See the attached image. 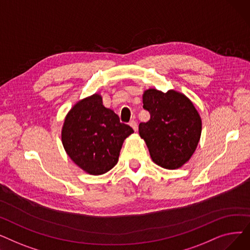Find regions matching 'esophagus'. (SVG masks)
Listing matches in <instances>:
<instances>
[{"label":"esophagus","instance_id":"obj_1","mask_svg":"<svg viewBox=\"0 0 250 250\" xmlns=\"http://www.w3.org/2000/svg\"><path fill=\"white\" fill-rule=\"evenodd\" d=\"M129 125L133 127V129L135 130V132H137V130H138V124H137L136 121H130L129 122Z\"/></svg>","mask_w":250,"mask_h":250}]
</instances>
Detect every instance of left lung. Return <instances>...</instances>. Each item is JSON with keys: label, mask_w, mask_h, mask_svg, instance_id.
<instances>
[{"label": "left lung", "mask_w": 250, "mask_h": 250, "mask_svg": "<svg viewBox=\"0 0 250 250\" xmlns=\"http://www.w3.org/2000/svg\"><path fill=\"white\" fill-rule=\"evenodd\" d=\"M143 104L150 120L139 125V134L146 142L153 162L165 169L180 168L190 159L201 138L198 110L175 90L164 93L148 89L143 94Z\"/></svg>", "instance_id": "1"}]
</instances>
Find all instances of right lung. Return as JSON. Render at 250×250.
<instances>
[{
  "label": "right lung",
  "instance_id": "add662e5",
  "mask_svg": "<svg viewBox=\"0 0 250 250\" xmlns=\"http://www.w3.org/2000/svg\"><path fill=\"white\" fill-rule=\"evenodd\" d=\"M133 133L95 93L77 102L68 112L62 142L75 164L91 175H101L116 165L124 141Z\"/></svg>",
  "mask_w": 250,
  "mask_h": 250
}]
</instances>
